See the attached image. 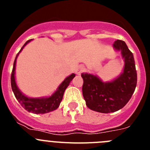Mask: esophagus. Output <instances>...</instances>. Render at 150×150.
I'll use <instances>...</instances> for the list:
<instances>
[{"label": "esophagus", "mask_w": 150, "mask_h": 150, "mask_svg": "<svg viewBox=\"0 0 150 150\" xmlns=\"http://www.w3.org/2000/svg\"><path fill=\"white\" fill-rule=\"evenodd\" d=\"M83 71H84V67L82 65H80V66H79L77 68H76V74H77V75H80V74H81V73H83Z\"/></svg>", "instance_id": "1"}]
</instances>
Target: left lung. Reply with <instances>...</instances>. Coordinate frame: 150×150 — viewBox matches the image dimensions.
<instances>
[{
	"mask_svg": "<svg viewBox=\"0 0 150 150\" xmlns=\"http://www.w3.org/2000/svg\"><path fill=\"white\" fill-rule=\"evenodd\" d=\"M113 47L125 60L123 72L112 82L104 83L97 76L82 74L83 95L90 110L103 113L122 109L129 101L137 86V71L133 53L123 40H116Z\"/></svg>",
	"mask_w": 150,
	"mask_h": 150,
	"instance_id": "1",
	"label": "left lung"
}]
</instances>
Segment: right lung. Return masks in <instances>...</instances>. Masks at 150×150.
<instances>
[{
	"label": "right lung",
	"mask_w": 150,
	"mask_h": 150,
	"mask_svg": "<svg viewBox=\"0 0 150 150\" xmlns=\"http://www.w3.org/2000/svg\"><path fill=\"white\" fill-rule=\"evenodd\" d=\"M32 40V39H31ZM31 40H29L26 42L24 46H22L20 51L16 55L14 63H13V71L11 74V87L13 89V93L15 95L16 98L17 99L19 104L24 107V109L28 112L36 113V114H41V113H46L50 112L51 111H53L56 110L60 105L61 101L63 98V95L64 93V91L68 86L71 81L76 76L74 74H72L69 76H67L59 86L58 89L54 92L52 95L48 98H28L22 93L20 90L18 89L16 83L15 79V69H16V59L18 54L24 48V46L27 45Z\"/></svg>",
	"instance_id": "obj_1"
}]
</instances>
